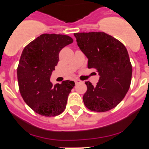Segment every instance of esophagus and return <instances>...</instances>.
Here are the masks:
<instances>
[{
    "label": "esophagus",
    "mask_w": 149,
    "mask_h": 149,
    "mask_svg": "<svg viewBox=\"0 0 149 149\" xmlns=\"http://www.w3.org/2000/svg\"><path fill=\"white\" fill-rule=\"evenodd\" d=\"M81 82V81L79 80V79H76V80H75V84H80Z\"/></svg>",
    "instance_id": "obj_1"
}]
</instances>
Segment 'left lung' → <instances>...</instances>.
I'll return each mask as SVG.
<instances>
[{
  "label": "left lung",
  "instance_id": "8db88e82",
  "mask_svg": "<svg viewBox=\"0 0 149 149\" xmlns=\"http://www.w3.org/2000/svg\"><path fill=\"white\" fill-rule=\"evenodd\" d=\"M78 46L88 58V68L100 75L97 85L85 82L84 103L94 112H107L118 104L130 86L132 65L127 49L104 32L75 33Z\"/></svg>",
  "mask_w": 149,
  "mask_h": 149
}]
</instances>
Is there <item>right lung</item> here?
Wrapping results in <instances>:
<instances>
[{"instance_id": "right-lung-1", "label": "right lung", "mask_w": 149, "mask_h": 149, "mask_svg": "<svg viewBox=\"0 0 149 149\" xmlns=\"http://www.w3.org/2000/svg\"><path fill=\"white\" fill-rule=\"evenodd\" d=\"M73 42L68 35L43 34L23 49L17 68L19 91L26 104L40 115L56 116L65 109L74 81L66 80L53 86L49 79L60 51Z\"/></svg>"}]
</instances>
